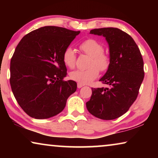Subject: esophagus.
Returning a JSON list of instances; mask_svg holds the SVG:
<instances>
[{
	"label": "esophagus",
	"mask_w": 158,
	"mask_h": 158,
	"mask_svg": "<svg viewBox=\"0 0 158 158\" xmlns=\"http://www.w3.org/2000/svg\"><path fill=\"white\" fill-rule=\"evenodd\" d=\"M83 86V84H81V83H77V88H81Z\"/></svg>",
	"instance_id": "1"
}]
</instances>
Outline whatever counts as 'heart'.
I'll return each instance as SVG.
<instances>
[{"label":"heart","mask_w":158,"mask_h":158,"mask_svg":"<svg viewBox=\"0 0 158 158\" xmlns=\"http://www.w3.org/2000/svg\"><path fill=\"white\" fill-rule=\"evenodd\" d=\"M81 52L90 56L89 68L85 70H76L70 73L71 80L81 84H88L98 76L99 70L106 72L111 64V58L103 52L104 47L98 40L89 38L84 40L79 45ZM62 61L67 67L73 68L76 62V55L71 47L64 49L62 53Z\"/></svg>","instance_id":"1"}]
</instances>
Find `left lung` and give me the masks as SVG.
<instances>
[{"instance_id":"8db88e82","label":"left lung","mask_w":158,"mask_h":158,"mask_svg":"<svg viewBox=\"0 0 158 158\" xmlns=\"http://www.w3.org/2000/svg\"><path fill=\"white\" fill-rule=\"evenodd\" d=\"M90 34L103 35L109 45L111 64L100 79L108 88H92L86 103L92 115L103 120L122 116L137 98L143 81L144 62L139 47L132 37L117 28L90 30Z\"/></svg>"}]
</instances>
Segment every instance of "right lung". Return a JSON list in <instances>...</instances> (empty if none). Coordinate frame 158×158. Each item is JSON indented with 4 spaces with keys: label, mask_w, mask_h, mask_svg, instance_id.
I'll return each mask as SVG.
<instances>
[{
    "label": "right lung",
    "mask_w": 158,
    "mask_h": 158,
    "mask_svg": "<svg viewBox=\"0 0 158 158\" xmlns=\"http://www.w3.org/2000/svg\"><path fill=\"white\" fill-rule=\"evenodd\" d=\"M80 32L47 26L27 34L17 45L10 60V84L19 105L31 117L60 114L76 90V82L64 80L62 53Z\"/></svg>",
    "instance_id": "add662e5"
}]
</instances>
